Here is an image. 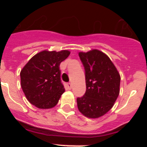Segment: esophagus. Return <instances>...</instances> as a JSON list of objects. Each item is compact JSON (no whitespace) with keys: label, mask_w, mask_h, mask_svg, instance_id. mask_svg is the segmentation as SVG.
I'll list each match as a JSON object with an SVG mask.
<instances>
[{"label":"esophagus","mask_w":147,"mask_h":147,"mask_svg":"<svg viewBox=\"0 0 147 147\" xmlns=\"http://www.w3.org/2000/svg\"><path fill=\"white\" fill-rule=\"evenodd\" d=\"M66 86H67V88H68V89H71V88H72V85H71V83H67V85H66Z\"/></svg>","instance_id":"1"}]
</instances>
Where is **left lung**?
<instances>
[{
    "label": "left lung",
    "mask_w": 147,
    "mask_h": 147,
    "mask_svg": "<svg viewBox=\"0 0 147 147\" xmlns=\"http://www.w3.org/2000/svg\"><path fill=\"white\" fill-rule=\"evenodd\" d=\"M85 71L86 92L76 98L81 113L97 119L112 108L119 95L121 77L116 67L105 53L93 49L80 52Z\"/></svg>",
    "instance_id": "8db88e82"
}]
</instances>
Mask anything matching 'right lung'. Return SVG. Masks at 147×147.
Masks as SVG:
<instances>
[{
	"instance_id": "right-lung-1",
	"label": "right lung",
	"mask_w": 147,
	"mask_h": 147,
	"mask_svg": "<svg viewBox=\"0 0 147 147\" xmlns=\"http://www.w3.org/2000/svg\"><path fill=\"white\" fill-rule=\"evenodd\" d=\"M70 51H42L35 54L20 71L21 88L28 102L40 109L57 105L65 88L59 65Z\"/></svg>"
}]
</instances>
